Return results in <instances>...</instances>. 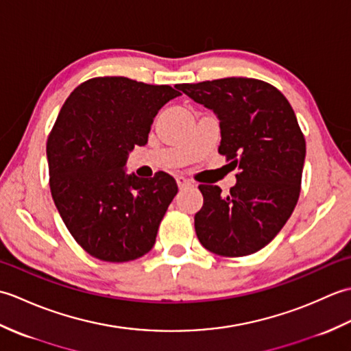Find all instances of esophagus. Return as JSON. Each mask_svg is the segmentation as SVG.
<instances>
[{"instance_id":"1","label":"esophagus","mask_w":351,"mask_h":351,"mask_svg":"<svg viewBox=\"0 0 351 351\" xmlns=\"http://www.w3.org/2000/svg\"><path fill=\"white\" fill-rule=\"evenodd\" d=\"M176 184L180 189H184V187H189V185H191V181L184 176H176Z\"/></svg>"}]
</instances>
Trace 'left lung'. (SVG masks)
Wrapping results in <instances>:
<instances>
[{
    "label": "left lung",
    "mask_w": 351,
    "mask_h": 351,
    "mask_svg": "<svg viewBox=\"0 0 351 351\" xmlns=\"http://www.w3.org/2000/svg\"><path fill=\"white\" fill-rule=\"evenodd\" d=\"M181 92L220 121L219 154L238 169L228 196L199 185L195 215L200 244L220 256L252 255L279 234L300 195L306 141L293 107L278 88L255 78L180 84Z\"/></svg>",
    "instance_id": "1"
}]
</instances>
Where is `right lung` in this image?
<instances>
[{
    "label": "right lung",
    "instance_id": "add662e5",
    "mask_svg": "<svg viewBox=\"0 0 351 351\" xmlns=\"http://www.w3.org/2000/svg\"><path fill=\"white\" fill-rule=\"evenodd\" d=\"M181 93L125 77H99L66 99L47 143L49 187L60 217L88 255L128 263L154 247L176 196V181L128 175L134 146H145L158 110Z\"/></svg>",
    "mask_w": 351,
    "mask_h": 351
}]
</instances>
